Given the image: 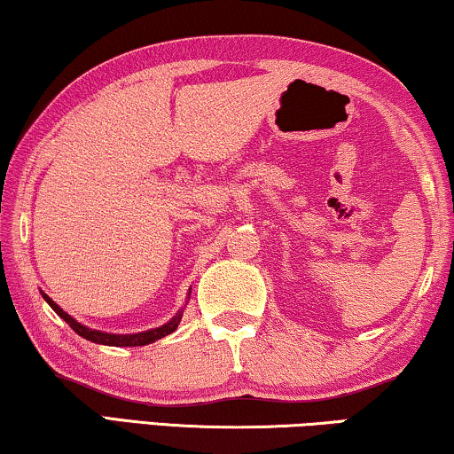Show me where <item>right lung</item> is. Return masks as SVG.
<instances>
[{"instance_id":"1","label":"right lung","mask_w":454,"mask_h":454,"mask_svg":"<svg viewBox=\"0 0 454 454\" xmlns=\"http://www.w3.org/2000/svg\"><path fill=\"white\" fill-rule=\"evenodd\" d=\"M43 297L51 305L52 311L59 315V317H61L63 321H67L69 327L75 333H80L82 338L90 340V341H96V344H104V346H145V344H151V341L161 340V338H166L168 333L176 332V327H178L180 319H182V311H178V313H176L174 319H169L166 325L155 327V330H147V332H141V333H106V332H100V330H90V327L82 325L80 321H75L69 313H65L63 309L49 297V294L43 293ZM188 297H190V294H188Z\"/></svg>"}]
</instances>
